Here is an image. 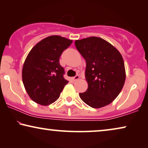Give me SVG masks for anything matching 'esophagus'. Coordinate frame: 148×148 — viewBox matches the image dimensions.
<instances>
[{"instance_id": "34e87169", "label": "esophagus", "mask_w": 148, "mask_h": 148, "mask_svg": "<svg viewBox=\"0 0 148 148\" xmlns=\"http://www.w3.org/2000/svg\"><path fill=\"white\" fill-rule=\"evenodd\" d=\"M79 79V75H76L73 77V79L75 80V81Z\"/></svg>"}]
</instances>
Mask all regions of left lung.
Wrapping results in <instances>:
<instances>
[{"instance_id": "1", "label": "left lung", "mask_w": 148, "mask_h": 148, "mask_svg": "<svg viewBox=\"0 0 148 148\" xmlns=\"http://www.w3.org/2000/svg\"><path fill=\"white\" fill-rule=\"evenodd\" d=\"M77 49L86 62V92L81 99L94 108L110 104L120 94L125 81V64L120 52L98 37L76 40Z\"/></svg>"}]
</instances>
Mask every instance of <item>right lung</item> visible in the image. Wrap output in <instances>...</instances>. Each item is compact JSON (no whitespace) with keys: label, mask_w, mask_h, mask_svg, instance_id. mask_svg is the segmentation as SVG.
Returning a JSON list of instances; mask_svg holds the SVG:
<instances>
[{"label":"right lung","mask_w":148,"mask_h":148,"mask_svg":"<svg viewBox=\"0 0 148 148\" xmlns=\"http://www.w3.org/2000/svg\"><path fill=\"white\" fill-rule=\"evenodd\" d=\"M72 40L59 36L44 38L31 50L24 62L22 79L26 92L38 104L48 106L59 98L69 82L60 64L62 52Z\"/></svg>","instance_id":"1"}]
</instances>
